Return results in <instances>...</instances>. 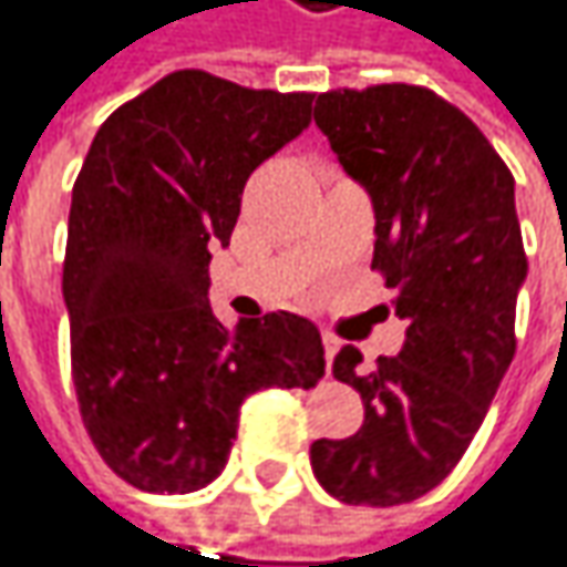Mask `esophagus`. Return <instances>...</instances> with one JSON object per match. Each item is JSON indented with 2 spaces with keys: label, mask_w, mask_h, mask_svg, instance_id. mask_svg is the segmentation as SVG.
<instances>
[{
  "label": "esophagus",
  "mask_w": 567,
  "mask_h": 567,
  "mask_svg": "<svg viewBox=\"0 0 567 567\" xmlns=\"http://www.w3.org/2000/svg\"><path fill=\"white\" fill-rule=\"evenodd\" d=\"M322 344H326V360L331 363V360H334V354H338V348H341V341H338L331 331H322Z\"/></svg>",
  "instance_id": "1"
}]
</instances>
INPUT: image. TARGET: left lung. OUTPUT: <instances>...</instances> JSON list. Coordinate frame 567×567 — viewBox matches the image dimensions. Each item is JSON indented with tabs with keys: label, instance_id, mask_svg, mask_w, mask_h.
Here are the masks:
<instances>
[{
	"label": "left lung",
	"instance_id": "8db88e82",
	"mask_svg": "<svg viewBox=\"0 0 567 567\" xmlns=\"http://www.w3.org/2000/svg\"><path fill=\"white\" fill-rule=\"evenodd\" d=\"M316 124L377 210L373 270L409 322L395 357L344 344L334 380L363 399V424L309 446L312 472L344 504L427 495L463 460L517 351L526 277L514 175L485 133L437 92L409 82L331 89Z\"/></svg>",
	"mask_w": 567,
	"mask_h": 567
}]
</instances>
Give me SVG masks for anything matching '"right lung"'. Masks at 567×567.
Listing matches in <instances>:
<instances>
[{
    "label": "right lung",
    "instance_id": "1",
    "mask_svg": "<svg viewBox=\"0 0 567 567\" xmlns=\"http://www.w3.org/2000/svg\"><path fill=\"white\" fill-rule=\"evenodd\" d=\"M312 99L175 70L121 104L82 162L63 258L72 385L99 456L140 492L210 485L251 392L326 373L309 319L226 328L207 302L248 175L309 127Z\"/></svg>",
    "mask_w": 567,
    "mask_h": 567
}]
</instances>
